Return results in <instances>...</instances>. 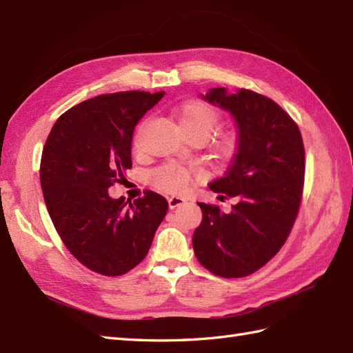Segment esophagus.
I'll list each match as a JSON object with an SVG mask.
<instances>
[{
  "instance_id": "obj_1",
  "label": "esophagus",
  "mask_w": 353,
  "mask_h": 353,
  "mask_svg": "<svg viewBox=\"0 0 353 353\" xmlns=\"http://www.w3.org/2000/svg\"><path fill=\"white\" fill-rule=\"evenodd\" d=\"M185 199L183 197H179V196H172V197H170L168 199V206H170V209H174V208H177V206H181V205H183L185 203Z\"/></svg>"
}]
</instances>
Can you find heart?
Masks as SVG:
<instances>
[{"instance_id":"obj_1","label":"heart","mask_w":353,"mask_h":353,"mask_svg":"<svg viewBox=\"0 0 353 353\" xmlns=\"http://www.w3.org/2000/svg\"><path fill=\"white\" fill-rule=\"evenodd\" d=\"M172 117H174L177 129L181 130L182 134H200L203 138H208L216 129L220 119L219 112L200 100H190L182 103L174 110ZM235 147V137L234 134H228L219 144V153L221 156H229L234 153ZM191 179L192 171L190 168L179 167V165L172 163L162 165V167L153 170L148 176L150 183L156 190L168 194L179 192Z\"/></svg>"}]
</instances>
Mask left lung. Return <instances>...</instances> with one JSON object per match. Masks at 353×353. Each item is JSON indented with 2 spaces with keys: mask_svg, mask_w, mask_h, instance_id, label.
Segmentation results:
<instances>
[{
  "mask_svg": "<svg viewBox=\"0 0 353 353\" xmlns=\"http://www.w3.org/2000/svg\"><path fill=\"white\" fill-rule=\"evenodd\" d=\"M200 99L235 121L234 159L208 186L236 203L229 212L199 203L203 219L192 235L194 253L216 276L243 277L281 250L294 224L305 176L302 134L279 104L253 91L212 88Z\"/></svg>",
  "mask_w": 353,
  "mask_h": 353,
  "instance_id": "1",
  "label": "left lung"
}]
</instances>
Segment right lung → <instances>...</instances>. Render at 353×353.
<instances>
[{"label":"right lung","instance_id":"add662e5","mask_svg":"<svg viewBox=\"0 0 353 353\" xmlns=\"http://www.w3.org/2000/svg\"><path fill=\"white\" fill-rule=\"evenodd\" d=\"M163 94L94 97L66 110L45 142L41 186L51 221L74 258L95 273L137 267L167 214L168 201L153 191L133 201L108 194L132 168L134 125Z\"/></svg>","mask_w":353,"mask_h":353}]
</instances>
